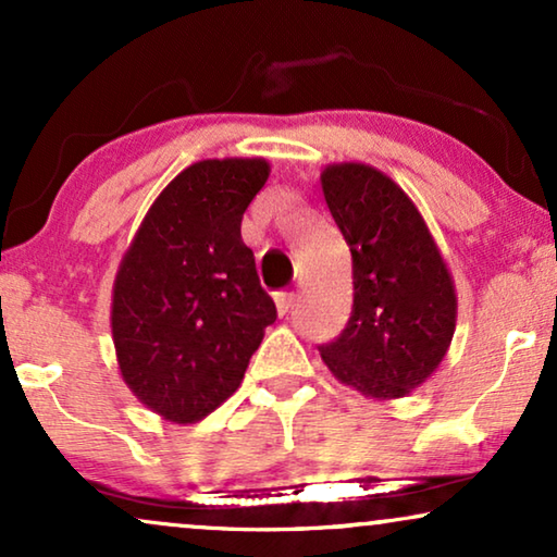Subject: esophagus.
I'll return each mask as SVG.
<instances>
[{
  "mask_svg": "<svg viewBox=\"0 0 557 557\" xmlns=\"http://www.w3.org/2000/svg\"><path fill=\"white\" fill-rule=\"evenodd\" d=\"M276 311H278V317H286L288 311H292V307H294V301H296V296L292 294V292H278L276 294Z\"/></svg>",
  "mask_w": 557,
  "mask_h": 557,
  "instance_id": "obj_1",
  "label": "esophagus"
}]
</instances>
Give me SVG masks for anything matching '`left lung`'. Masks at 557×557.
<instances>
[{
	"instance_id": "8db88e82",
	"label": "left lung",
	"mask_w": 557,
	"mask_h": 557,
	"mask_svg": "<svg viewBox=\"0 0 557 557\" xmlns=\"http://www.w3.org/2000/svg\"><path fill=\"white\" fill-rule=\"evenodd\" d=\"M322 193L352 253V317L319 347L342 385L398 400L429 380L451 347L456 286L416 202L362 162L322 170Z\"/></svg>"
}]
</instances>
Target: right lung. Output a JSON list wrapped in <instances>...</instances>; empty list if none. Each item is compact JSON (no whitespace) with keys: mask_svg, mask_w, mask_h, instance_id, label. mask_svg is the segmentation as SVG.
<instances>
[{"mask_svg":"<svg viewBox=\"0 0 557 557\" xmlns=\"http://www.w3.org/2000/svg\"><path fill=\"white\" fill-rule=\"evenodd\" d=\"M271 174L263 157L202 159L166 185L121 258L111 294L119 372L151 413L197 423L243 383L276 307L240 238Z\"/></svg>","mask_w":557,"mask_h":557,"instance_id":"right-lung-1","label":"right lung"}]
</instances>
